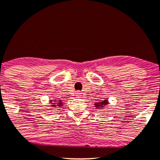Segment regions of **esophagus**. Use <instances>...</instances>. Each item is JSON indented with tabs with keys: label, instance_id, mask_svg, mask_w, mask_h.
<instances>
[{
	"label": "esophagus",
	"instance_id": "1",
	"mask_svg": "<svg viewBox=\"0 0 160 160\" xmlns=\"http://www.w3.org/2000/svg\"><path fill=\"white\" fill-rule=\"evenodd\" d=\"M82 93L80 92H76V97L77 98H80V97L82 96Z\"/></svg>",
	"mask_w": 160,
	"mask_h": 160
}]
</instances>
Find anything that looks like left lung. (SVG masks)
<instances>
[{
    "mask_svg": "<svg viewBox=\"0 0 160 160\" xmlns=\"http://www.w3.org/2000/svg\"><path fill=\"white\" fill-rule=\"evenodd\" d=\"M109 104V102L108 100H107V99H105L103 100H100L99 101V102H97L94 103V106L96 108H99L100 109V110H102V109H104V108H106V107L108 106Z\"/></svg>",
    "mask_w": 160,
    "mask_h": 160,
    "instance_id": "obj_1",
    "label": "left lung"
}]
</instances>
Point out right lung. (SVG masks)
Returning <instances> with one entry per match:
<instances>
[{
	"instance_id": "obj_1",
	"label": "right lung",
	"mask_w": 160,
	"mask_h": 160,
	"mask_svg": "<svg viewBox=\"0 0 160 160\" xmlns=\"http://www.w3.org/2000/svg\"><path fill=\"white\" fill-rule=\"evenodd\" d=\"M49 103L51 104L52 106V108L54 109L55 108H61V107L63 106V102H62V100H58V99H53V100H50L48 101Z\"/></svg>"
}]
</instances>
